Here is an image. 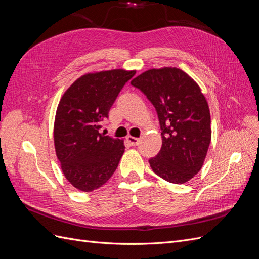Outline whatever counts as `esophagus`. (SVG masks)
Masks as SVG:
<instances>
[{
    "label": "esophagus",
    "mask_w": 259,
    "mask_h": 259,
    "mask_svg": "<svg viewBox=\"0 0 259 259\" xmlns=\"http://www.w3.org/2000/svg\"><path fill=\"white\" fill-rule=\"evenodd\" d=\"M127 142L132 145V146H137L140 142L139 138H136V137H133V136H128L127 137Z\"/></svg>",
    "instance_id": "34e87169"
}]
</instances>
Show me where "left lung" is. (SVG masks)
Wrapping results in <instances>:
<instances>
[{
  "label": "left lung",
  "mask_w": 259,
  "mask_h": 259,
  "mask_svg": "<svg viewBox=\"0 0 259 259\" xmlns=\"http://www.w3.org/2000/svg\"><path fill=\"white\" fill-rule=\"evenodd\" d=\"M131 84L154 106L162 148L149 160L152 170L171 184H185L199 173L211 138L210 113L200 86L183 70L150 69Z\"/></svg>",
  "instance_id": "1"
}]
</instances>
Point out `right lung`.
Returning <instances> with one entry per match:
<instances>
[{"mask_svg":"<svg viewBox=\"0 0 259 259\" xmlns=\"http://www.w3.org/2000/svg\"><path fill=\"white\" fill-rule=\"evenodd\" d=\"M135 71L86 73L62 95L54 123V144L68 182L90 192L106 184L124 153V142L100 134L117 95Z\"/></svg>","mask_w":259,"mask_h":259,"instance_id":"1","label":"right lung"}]
</instances>
